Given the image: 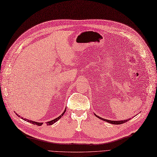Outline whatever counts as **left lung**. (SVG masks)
<instances>
[{
  "instance_id": "1",
  "label": "left lung",
  "mask_w": 157,
  "mask_h": 157,
  "mask_svg": "<svg viewBox=\"0 0 157 157\" xmlns=\"http://www.w3.org/2000/svg\"><path fill=\"white\" fill-rule=\"evenodd\" d=\"M95 116H96L97 117H98L99 119L101 120L105 121H107V122H108V123H110V124H115V125L122 124H124V123H125V122H127L128 121H129V120H128H128H124V121H112V120H105V119H104V118H101V117H99V116H96V114H95Z\"/></svg>"
}]
</instances>
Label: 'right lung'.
Instances as JSON below:
<instances>
[{
  "mask_svg": "<svg viewBox=\"0 0 157 157\" xmlns=\"http://www.w3.org/2000/svg\"><path fill=\"white\" fill-rule=\"evenodd\" d=\"M66 112V109H65V110L64 112H63V113L61 114V116H59L58 117H57V118H56V119L55 120H52V121H48V123H47V125H52V124H53L54 123H56L57 121H58L59 119H61V117L63 116V114L65 113V112ZM17 116H18V114H16ZM20 117V116H19ZM22 118H23V117H22ZM24 120H27L26 119H24ZM28 121H29L31 123V124H34V125H38V126H40V125H41L42 124H43V123H39V122H36V121H31V120H28Z\"/></svg>",
  "mask_w": 157,
  "mask_h": 157,
  "instance_id": "obj_1",
  "label": "right lung"
}]
</instances>
